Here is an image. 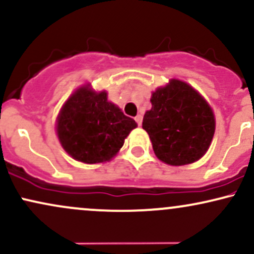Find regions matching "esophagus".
<instances>
[{"label": "esophagus", "mask_w": 254, "mask_h": 254, "mask_svg": "<svg viewBox=\"0 0 254 254\" xmlns=\"http://www.w3.org/2000/svg\"><path fill=\"white\" fill-rule=\"evenodd\" d=\"M135 121H136V123L138 124V127H141L142 121H143V117H142V115H137L135 117Z\"/></svg>", "instance_id": "34e87169"}]
</instances>
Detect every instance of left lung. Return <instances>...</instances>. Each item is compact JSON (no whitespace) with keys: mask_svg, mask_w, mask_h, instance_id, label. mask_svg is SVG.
I'll return each mask as SVG.
<instances>
[{"mask_svg":"<svg viewBox=\"0 0 254 254\" xmlns=\"http://www.w3.org/2000/svg\"><path fill=\"white\" fill-rule=\"evenodd\" d=\"M150 103L142 127L157 159L171 166L199 160L215 132L214 112L205 99L190 84L173 78L153 92Z\"/></svg>","mask_w":254,"mask_h":254,"instance_id":"1","label":"left lung"}]
</instances>
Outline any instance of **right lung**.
<instances>
[{
    "label": "right lung",
    "mask_w": 254,
    "mask_h": 254,
    "mask_svg": "<svg viewBox=\"0 0 254 254\" xmlns=\"http://www.w3.org/2000/svg\"><path fill=\"white\" fill-rule=\"evenodd\" d=\"M137 127L132 118L89 84L72 93L57 117L56 131L64 150L84 164L110 161Z\"/></svg>",
    "instance_id": "1"
}]
</instances>
